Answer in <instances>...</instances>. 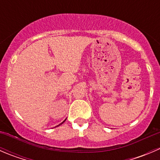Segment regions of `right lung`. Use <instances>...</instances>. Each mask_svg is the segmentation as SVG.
<instances>
[{
  "label": "right lung",
  "instance_id": "1",
  "mask_svg": "<svg viewBox=\"0 0 160 160\" xmlns=\"http://www.w3.org/2000/svg\"><path fill=\"white\" fill-rule=\"evenodd\" d=\"M65 122V121H63V122H62V123H60V124H59V125H62V123H63V122ZM59 125H57V126H59Z\"/></svg>",
  "mask_w": 160,
  "mask_h": 160
}]
</instances>
